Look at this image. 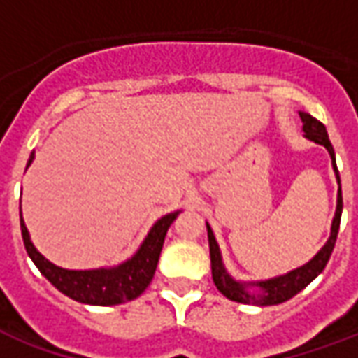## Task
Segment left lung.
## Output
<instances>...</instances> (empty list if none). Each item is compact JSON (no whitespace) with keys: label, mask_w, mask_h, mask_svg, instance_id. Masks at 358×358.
<instances>
[{"label":"left lung","mask_w":358,"mask_h":358,"mask_svg":"<svg viewBox=\"0 0 358 358\" xmlns=\"http://www.w3.org/2000/svg\"><path fill=\"white\" fill-rule=\"evenodd\" d=\"M301 120H303V132L305 138H308L315 143H320L324 148L328 149V153L331 157V166L336 172V178H338V207H336V217L331 220V232L328 241L324 243V248L316 253L307 264H303L299 268L287 272L284 276L270 278L264 282H238L234 280L224 268L222 263V255H220V249L215 240V234L210 230V226L207 224V234H209V249H210V270H213V282L217 285V289L224 297L236 303H243V305H259V307H266V305H280L284 301L292 299L293 295H297L301 289H305L313 280H315L330 261L331 251L338 240V230H339V220H341V209H343V199H341V180H339L338 164H336V153L331 148L330 138L326 132V126L316 120L315 117H310L308 113H299Z\"/></svg>","instance_id":"obj_1"}]
</instances>
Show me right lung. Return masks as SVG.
<instances>
[{"mask_svg": "<svg viewBox=\"0 0 358 358\" xmlns=\"http://www.w3.org/2000/svg\"><path fill=\"white\" fill-rule=\"evenodd\" d=\"M32 161H34V153L28 159L27 166H30ZM178 215L180 210H174V213H169L163 218H159L145 236L140 249L128 261L118 264V266H113V268H61L57 264L50 263L34 248V243L30 241L27 224L22 220V215H20V232H22V241H24L28 257L34 261L38 270L57 287L59 292L65 293L66 297L78 301V303L109 307V305H120L126 301L136 299L145 292V287L151 284L153 274H155L157 263H159L161 249H163L164 243V236Z\"/></svg>", "mask_w": 358, "mask_h": 358, "instance_id": "obj_1", "label": "right lung"}]
</instances>
